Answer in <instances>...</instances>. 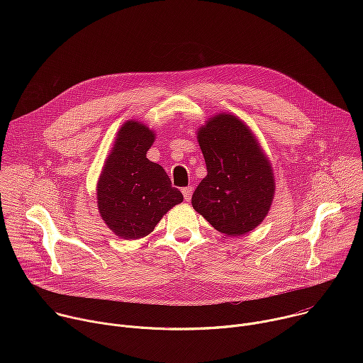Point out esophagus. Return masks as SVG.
I'll return each instance as SVG.
<instances>
[{"label":"esophagus","mask_w":363,"mask_h":363,"mask_svg":"<svg viewBox=\"0 0 363 363\" xmlns=\"http://www.w3.org/2000/svg\"><path fill=\"white\" fill-rule=\"evenodd\" d=\"M192 191H194V188H192V186H185V188H182V194H184L185 201H189V199H191V196H192Z\"/></svg>","instance_id":"esophagus-1"}]
</instances>
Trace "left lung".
<instances>
[{"label": "left lung", "mask_w": 363, "mask_h": 363, "mask_svg": "<svg viewBox=\"0 0 363 363\" xmlns=\"http://www.w3.org/2000/svg\"><path fill=\"white\" fill-rule=\"evenodd\" d=\"M206 164L192 206L216 230L241 235L269 213L274 196L272 165L250 129L233 115H218L198 132Z\"/></svg>", "instance_id": "1"}]
</instances>
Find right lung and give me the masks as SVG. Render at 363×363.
<instances>
[{
  "label": "right lung",
  "mask_w": 363,
  "mask_h": 363,
  "mask_svg": "<svg viewBox=\"0 0 363 363\" xmlns=\"http://www.w3.org/2000/svg\"><path fill=\"white\" fill-rule=\"evenodd\" d=\"M153 139L145 125L126 122L97 184L100 216L125 240L152 233L162 216L184 199L164 168L146 158Z\"/></svg>",
  "instance_id": "right-lung-1"
}]
</instances>
